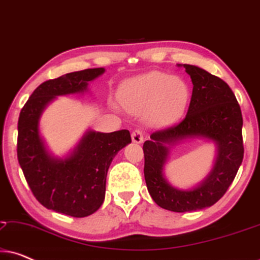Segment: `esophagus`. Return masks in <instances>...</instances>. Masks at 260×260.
<instances>
[{
  "label": "esophagus",
  "mask_w": 260,
  "mask_h": 260,
  "mask_svg": "<svg viewBox=\"0 0 260 260\" xmlns=\"http://www.w3.org/2000/svg\"><path fill=\"white\" fill-rule=\"evenodd\" d=\"M131 138H133V142L136 144H141L143 142V133L141 130H135L131 134Z\"/></svg>",
  "instance_id": "obj_1"
}]
</instances>
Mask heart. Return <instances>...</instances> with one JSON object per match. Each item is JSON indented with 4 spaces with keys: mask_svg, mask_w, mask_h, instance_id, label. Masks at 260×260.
<instances>
[{
    "mask_svg": "<svg viewBox=\"0 0 260 260\" xmlns=\"http://www.w3.org/2000/svg\"><path fill=\"white\" fill-rule=\"evenodd\" d=\"M119 97L127 111L141 115L149 110L151 125L168 126L182 117L189 101V87L179 77L154 71L124 83Z\"/></svg>",
    "mask_w": 260,
    "mask_h": 260,
    "instance_id": "b5f03b06",
    "label": "heart"
}]
</instances>
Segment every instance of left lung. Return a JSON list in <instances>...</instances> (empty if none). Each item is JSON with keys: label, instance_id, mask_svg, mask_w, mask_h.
<instances>
[{"label": "left lung", "instance_id": "left-lung-1", "mask_svg": "<svg viewBox=\"0 0 260 260\" xmlns=\"http://www.w3.org/2000/svg\"><path fill=\"white\" fill-rule=\"evenodd\" d=\"M177 67H183L193 83L189 108L182 122L154 133L144 142V177L149 194L159 207L184 213L211 207L233 182L244 157L243 117L236 95L222 79L195 65L177 63ZM194 139L215 145V162L200 183L176 187L164 174L170 149Z\"/></svg>", "mask_w": 260, "mask_h": 260}]
</instances>
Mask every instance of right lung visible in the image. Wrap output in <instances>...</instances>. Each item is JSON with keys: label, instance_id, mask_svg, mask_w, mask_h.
<instances>
[{"label": "right lung", "instance_id": "add662e5", "mask_svg": "<svg viewBox=\"0 0 260 260\" xmlns=\"http://www.w3.org/2000/svg\"><path fill=\"white\" fill-rule=\"evenodd\" d=\"M104 72L103 67L88 69L45 81L24 104L17 124V158L34 197L46 208L73 218L93 214L103 205L109 167L131 143L130 133L87 129L76 147L56 156L42 137L40 119L58 97L88 93V84Z\"/></svg>", "mask_w": 260, "mask_h": 260}]
</instances>
